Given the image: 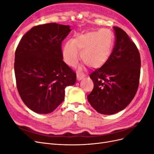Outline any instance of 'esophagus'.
I'll return each mask as SVG.
<instances>
[{"mask_svg":"<svg viewBox=\"0 0 154 154\" xmlns=\"http://www.w3.org/2000/svg\"><path fill=\"white\" fill-rule=\"evenodd\" d=\"M76 76H77V80L78 81H80V80H82L83 78H84V75H83V74H82V73H77Z\"/></svg>","mask_w":154,"mask_h":154,"instance_id":"1","label":"esophagus"}]
</instances>
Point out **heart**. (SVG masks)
Masks as SVG:
<instances>
[{
  "label": "heart",
  "instance_id": "b5f03b06",
  "mask_svg": "<svg viewBox=\"0 0 154 154\" xmlns=\"http://www.w3.org/2000/svg\"><path fill=\"white\" fill-rule=\"evenodd\" d=\"M114 36L108 29L77 35L72 40L67 41L63 46L62 56L68 66L74 67L80 57L88 66L100 68L106 62L112 53Z\"/></svg>",
  "mask_w": 154,
  "mask_h": 154
}]
</instances>
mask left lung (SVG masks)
Wrapping results in <instances>:
<instances>
[{"instance_id": "obj_1", "label": "left lung", "mask_w": 154, "mask_h": 154, "mask_svg": "<svg viewBox=\"0 0 154 154\" xmlns=\"http://www.w3.org/2000/svg\"><path fill=\"white\" fill-rule=\"evenodd\" d=\"M116 43L109 60L90 78L94 88L88 101L97 112L112 115L125 109L136 95L139 83L141 58L128 35L114 27Z\"/></svg>"}]
</instances>
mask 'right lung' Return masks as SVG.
Returning a JSON list of instances; mask_svg holds the SVG:
<instances>
[{"label":"right lung","mask_w":154,"mask_h":154,"mask_svg":"<svg viewBox=\"0 0 154 154\" xmlns=\"http://www.w3.org/2000/svg\"><path fill=\"white\" fill-rule=\"evenodd\" d=\"M69 26L49 23L23 36L15 51V74L22 100L38 114H49L65 98V88L76 83V73L63 61L62 41Z\"/></svg>","instance_id":"right-lung-1"}]
</instances>
